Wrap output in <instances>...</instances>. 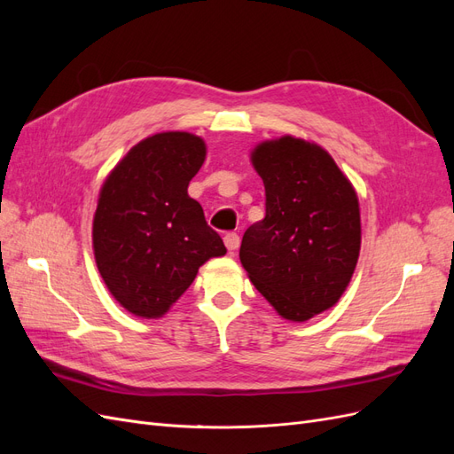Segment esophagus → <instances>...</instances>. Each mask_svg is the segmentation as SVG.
Segmentation results:
<instances>
[{
	"label": "esophagus",
	"instance_id": "obj_1",
	"mask_svg": "<svg viewBox=\"0 0 454 454\" xmlns=\"http://www.w3.org/2000/svg\"><path fill=\"white\" fill-rule=\"evenodd\" d=\"M223 242H225V246H227V250H229V252H235V250L239 248L240 239H239L237 232H227V235L223 237Z\"/></svg>",
	"mask_w": 454,
	"mask_h": 454
}]
</instances>
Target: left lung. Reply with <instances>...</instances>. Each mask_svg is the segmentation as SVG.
<instances>
[{"instance_id": "8db88e82", "label": "left lung", "mask_w": 454, "mask_h": 454, "mask_svg": "<svg viewBox=\"0 0 454 454\" xmlns=\"http://www.w3.org/2000/svg\"><path fill=\"white\" fill-rule=\"evenodd\" d=\"M265 185V217L242 237L240 263L282 318L307 322L332 309L360 257V202L324 147L295 136L252 149Z\"/></svg>"}]
</instances>
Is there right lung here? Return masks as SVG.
Segmentation results:
<instances>
[{"instance_id": "right-lung-1", "label": "right lung", "mask_w": 454, "mask_h": 454, "mask_svg": "<svg viewBox=\"0 0 454 454\" xmlns=\"http://www.w3.org/2000/svg\"><path fill=\"white\" fill-rule=\"evenodd\" d=\"M206 159L200 136H147L102 184L92 222L96 267L117 303L160 318L193 284L199 267L227 254L202 206L187 193Z\"/></svg>"}]
</instances>
